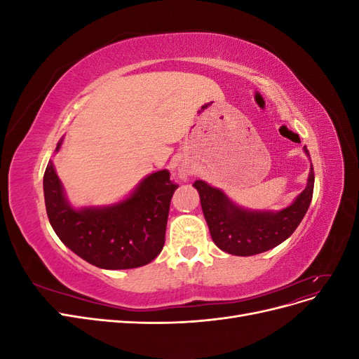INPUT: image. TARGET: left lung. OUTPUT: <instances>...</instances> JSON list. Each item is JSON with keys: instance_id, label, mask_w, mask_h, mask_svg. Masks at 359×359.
I'll return each instance as SVG.
<instances>
[{"instance_id": "8db88e82", "label": "left lung", "mask_w": 359, "mask_h": 359, "mask_svg": "<svg viewBox=\"0 0 359 359\" xmlns=\"http://www.w3.org/2000/svg\"><path fill=\"white\" fill-rule=\"evenodd\" d=\"M306 153L309 151L306 148ZM199 191L202 211L215 245L235 256H253L277 247L295 232L306 215L314 187V172L309 175L307 187L297 201L278 212H255L238 208L224 193L198 180L193 182Z\"/></svg>"}]
</instances>
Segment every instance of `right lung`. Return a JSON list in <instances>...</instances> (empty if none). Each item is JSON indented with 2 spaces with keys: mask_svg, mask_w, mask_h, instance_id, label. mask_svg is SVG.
<instances>
[{
  "mask_svg": "<svg viewBox=\"0 0 359 359\" xmlns=\"http://www.w3.org/2000/svg\"><path fill=\"white\" fill-rule=\"evenodd\" d=\"M177 189L170 173L160 170L147 177L121 203L76 211L64 198L52 161L43 177L46 212L53 231L72 252L103 269L144 266L160 255L170 199Z\"/></svg>",
  "mask_w": 359,
  "mask_h": 359,
  "instance_id": "obj_1",
  "label": "right lung"
}]
</instances>
